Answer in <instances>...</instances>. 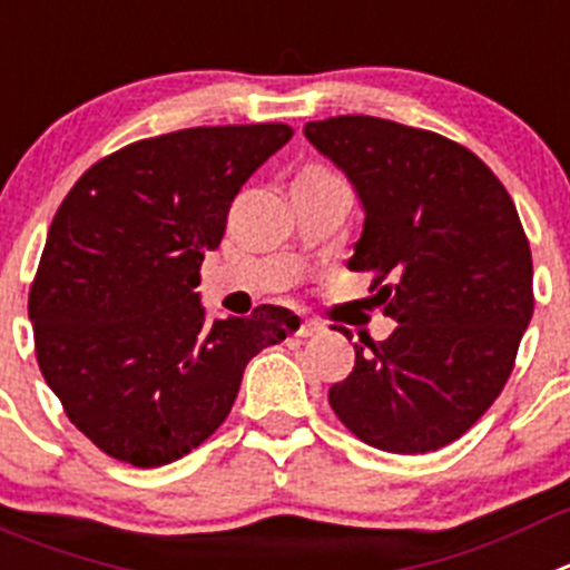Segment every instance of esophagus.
Segmentation results:
<instances>
[{
    "label": "esophagus",
    "mask_w": 570,
    "mask_h": 570,
    "mask_svg": "<svg viewBox=\"0 0 570 570\" xmlns=\"http://www.w3.org/2000/svg\"><path fill=\"white\" fill-rule=\"evenodd\" d=\"M316 333H322V327L316 325V322H311V320H305L299 325V331H296V336H302V338H311V336H316Z\"/></svg>",
    "instance_id": "34e87169"
}]
</instances>
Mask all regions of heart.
<instances>
[{"mask_svg":"<svg viewBox=\"0 0 570 570\" xmlns=\"http://www.w3.org/2000/svg\"><path fill=\"white\" fill-rule=\"evenodd\" d=\"M316 171H325V169H316Z\"/></svg>","mask_w":570,"mask_h":570,"instance_id":"b5f03b06","label":"heart"}]
</instances>
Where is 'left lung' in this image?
Segmentation results:
<instances>
[{
    "label": "left lung",
    "mask_w": 570,
    "mask_h": 570,
    "mask_svg": "<svg viewBox=\"0 0 570 570\" xmlns=\"http://www.w3.org/2000/svg\"><path fill=\"white\" fill-rule=\"evenodd\" d=\"M305 138L353 183L364 232L347 265L373 274L370 291L399 322L384 342L353 344L356 367L327 401L370 446L435 452L514 370L534 313L523 223L494 171L430 129L338 115L307 124Z\"/></svg>",
    "instance_id": "1"
}]
</instances>
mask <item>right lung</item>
<instances>
[{
    "label": "right lung",
    "instance_id": "1",
    "mask_svg": "<svg viewBox=\"0 0 570 570\" xmlns=\"http://www.w3.org/2000/svg\"><path fill=\"white\" fill-rule=\"evenodd\" d=\"M288 124L135 140L61 200L30 285L36 358L67 417L140 469L189 455L232 412L243 370L299 327L288 307L206 322L200 265Z\"/></svg>",
    "mask_w": 570,
    "mask_h": 570
}]
</instances>
